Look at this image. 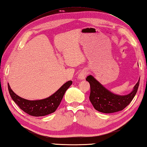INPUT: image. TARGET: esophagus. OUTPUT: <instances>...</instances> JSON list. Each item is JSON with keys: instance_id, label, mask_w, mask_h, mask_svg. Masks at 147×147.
Instances as JSON below:
<instances>
[{"instance_id": "1", "label": "esophagus", "mask_w": 147, "mask_h": 147, "mask_svg": "<svg viewBox=\"0 0 147 147\" xmlns=\"http://www.w3.org/2000/svg\"><path fill=\"white\" fill-rule=\"evenodd\" d=\"M86 75H87V73L86 71H82L79 73L78 78V79L80 80H85Z\"/></svg>"}]
</instances>
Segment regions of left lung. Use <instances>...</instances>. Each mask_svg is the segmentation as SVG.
I'll return each mask as SVG.
<instances>
[{
    "label": "left lung",
    "instance_id": "left-lung-1",
    "mask_svg": "<svg viewBox=\"0 0 147 147\" xmlns=\"http://www.w3.org/2000/svg\"><path fill=\"white\" fill-rule=\"evenodd\" d=\"M86 80L90 85L89 99L93 107L106 114L120 111L127 107L135 97L140 83L139 79L131 92L126 95H120L109 91L92 75L87 76Z\"/></svg>",
    "mask_w": 147,
    "mask_h": 147
}]
</instances>
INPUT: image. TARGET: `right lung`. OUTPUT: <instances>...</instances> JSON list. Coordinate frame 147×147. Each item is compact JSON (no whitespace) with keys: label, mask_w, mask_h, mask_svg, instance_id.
Returning <instances> with one entry per match:
<instances>
[{"label":"right lung","mask_w":147,"mask_h":147,"mask_svg":"<svg viewBox=\"0 0 147 147\" xmlns=\"http://www.w3.org/2000/svg\"><path fill=\"white\" fill-rule=\"evenodd\" d=\"M72 81H68L54 94L46 98L37 100H29L20 97L12 91L9 83L8 90L12 99L21 110L32 116L40 117L53 113L56 111L65 91L72 85Z\"/></svg>","instance_id":"right-lung-1"}]
</instances>
